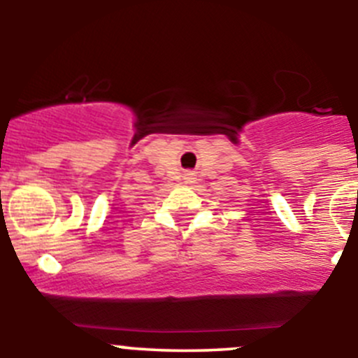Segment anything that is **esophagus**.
Returning a JSON list of instances; mask_svg holds the SVG:
<instances>
[{
  "mask_svg": "<svg viewBox=\"0 0 358 358\" xmlns=\"http://www.w3.org/2000/svg\"><path fill=\"white\" fill-rule=\"evenodd\" d=\"M187 176H190V175H187Z\"/></svg>",
  "mask_w": 358,
  "mask_h": 358,
  "instance_id": "esophagus-1",
  "label": "esophagus"
}]
</instances>
